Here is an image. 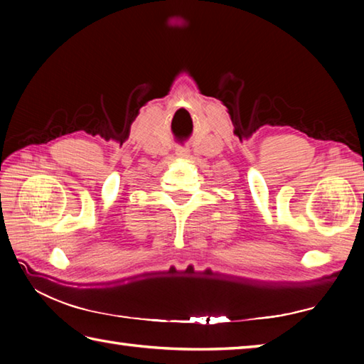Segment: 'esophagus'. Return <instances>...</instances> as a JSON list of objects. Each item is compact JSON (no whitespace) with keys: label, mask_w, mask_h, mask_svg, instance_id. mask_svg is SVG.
<instances>
[{"label":"esophagus","mask_w":364,"mask_h":364,"mask_svg":"<svg viewBox=\"0 0 364 364\" xmlns=\"http://www.w3.org/2000/svg\"><path fill=\"white\" fill-rule=\"evenodd\" d=\"M176 154L180 158H189V150L188 149H183V146H178Z\"/></svg>","instance_id":"34e87169"}]
</instances>
